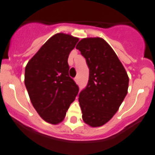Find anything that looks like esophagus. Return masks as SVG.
Segmentation results:
<instances>
[{
    "label": "esophagus",
    "mask_w": 155,
    "mask_h": 155,
    "mask_svg": "<svg viewBox=\"0 0 155 155\" xmlns=\"http://www.w3.org/2000/svg\"><path fill=\"white\" fill-rule=\"evenodd\" d=\"M74 81H75V82L77 83V84H78V77H76V78H74Z\"/></svg>",
    "instance_id": "34e87169"
}]
</instances>
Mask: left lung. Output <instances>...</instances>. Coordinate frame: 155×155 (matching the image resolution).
Here are the masks:
<instances>
[{
  "label": "left lung",
  "instance_id": "8db88e82",
  "mask_svg": "<svg viewBox=\"0 0 155 155\" xmlns=\"http://www.w3.org/2000/svg\"><path fill=\"white\" fill-rule=\"evenodd\" d=\"M76 48L89 69L88 84L79 93L82 119L91 127L109 121L127 93L129 78L112 47L101 38H86Z\"/></svg>",
  "mask_w": 155,
  "mask_h": 155
}]
</instances>
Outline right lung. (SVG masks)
Returning a JSON list of instances; mask_svg holds the SVG:
<instances>
[{
    "label": "right lung",
    "instance_id": "obj_1",
    "mask_svg": "<svg viewBox=\"0 0 155 155\" xmlns=\"http://www.w3.org/2000/svg\"><path fill=\"white\" fill-rule=\"evenodd\" d=\"M79 39L58 33L28 62L24 83L33 107L47 122L57 124L65 118L79 91L69 75L68 57Z\"/></svg>",
    "mask_w": 155,
    "mask_h": 155
}]
</instances>
